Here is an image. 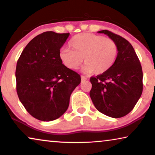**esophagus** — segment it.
I'll return each instance as SVG.
<instances>
[{
    "mask_svg": "<svg viewBox=\"0 0 155 155\" xmlns=\"http://www.w3.org/2000/svg\"><path fill=\"white\" fill-rule=\"evenodd\" d=\"M87 80V78L86 77H84V76H81V81L83 82V81H85V80Z\"/></svg>",
    "mask_w": 155,
    "mask_h": 155,
    "instance_id": "34e87169",
    "label": "esophagus"
}]
</instances>
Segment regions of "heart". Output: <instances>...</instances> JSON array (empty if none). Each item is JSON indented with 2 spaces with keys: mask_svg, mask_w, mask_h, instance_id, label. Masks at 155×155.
I'll return each instance as SVG.
<instances>
[{
  "mask_svg": "<svg viewBox=\"0 0 155 155\" xmlns=\"http://www.w3.org/2000/svg\"><path fill=\"white\" fill-rule=\"evenodd\" d=\"M70 46L59 53L61 63L67 68L76 70L84 60L83 72L100 75L113 66L118 55L117 44L113 39L91 33H82L71 39Z\"/></svg>",
  "mask_w": 155,
  "mask_h": 155,
  "instance_id": "heart-1",
  "label": "heart"
}]
</instances>
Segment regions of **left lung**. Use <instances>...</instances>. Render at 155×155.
<instances>
[{
	"label": "left lung",
	"mask_w": 155,
	"mask_h": 155,
	"mask_svg": "<svg viewBox=\"0 0 155 155\" xmlns=\"http://www.w3.org/2000/svg\"><path fill=\"white\" fill-rule=\"evenodd\" d=\"M105 34L118 46L113 66L106 73L90 78V95L96 109L111 118H120L132 111L143 92V71L130 42L108 30Z\"/></svg>",
	"instance_id": "1"
}]
</instances>
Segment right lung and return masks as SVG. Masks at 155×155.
<instances>
[{
	"label": "right lung",
	"instance_id": "add662e5",
	"mask_svg": "<svg viewBox=\"0 0 155 155\" xmlns=\"http://www.w3.org/2000/svg\"><path fill=\"white\" fill-rule=\"evenodd\" d=\"M69 33L46 31L37 35L22 51L17 63L16 89L28 113L42 121L61 117L70 97L80 83V75L67 68L59 58Z\"/></svg>",
	"mask_w": 155,
	"mask_h": 155
}]
</instances>
